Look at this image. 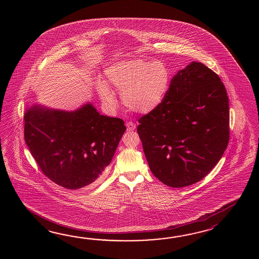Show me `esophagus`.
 <instances>
[{
  "label": "esophagus",
  "mask_w": 259,
  "mask_h": 259,
  "mask_svg": "<svg viewBox=\"0 0 259 259\" xmlns=\"http://www.w3.org/2000/svg\"><path fill=\"white\" fill-rule=\"evenodd\" d=\"M126 126H127V131H128V132H133V131H135V128H136V125H135L134 123H132V122H127V123H126Z\"/></svg>",
  "instance_id": "34e87169"
}]
</instances>
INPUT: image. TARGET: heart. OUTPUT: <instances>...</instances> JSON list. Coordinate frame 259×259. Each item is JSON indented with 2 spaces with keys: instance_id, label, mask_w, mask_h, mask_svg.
<instances>
[{
  "instance_id": "b5f03b06",
  "label": "heart",
  "mask_w": 259,
  "mask_h": 259,
  "mask_svg": "<svg viewBox=\"0 0 259 259\" xmlns=\"http://www.w3.org/2000/svg\"><path fill=\"white\" fill-rule=\"evenodd\" d=\"M105 78L111 88L121 93L122 102L128 110L147 115L165 101L170 87L171 75L168 67L161 61L126 58L106 67ZM106 83L97 79L96 91L102 102L114 108L116 97Z\"/></svg>"
}]
</instances>
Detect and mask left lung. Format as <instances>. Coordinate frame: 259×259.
Here are the masks:
<instances>
[{"instance_id":"1","label":"left lung","mask_w":259,"mask_h":259,"mask_svg":"<svg viewBox=\"0 0 259 259\" xmlns=\"http://www.w3.org/2000/svg\"><path fill=\"white\" fill-rule=\"evenodd\" d=\"M229 98L220 77L193 61L171 79L163 104L139 119L152 173L173 188L194 184L214 168L230 138Z\"/></svg>"}]
</instances>
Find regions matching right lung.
<instances>
[{
    "label": "right lung",
    "instance_id": "obj_1",
    "mask_svg": "<svg viewBox=\"0 0 259 259\" xmlns=\"http://www.w3.org/2000/svg\"><path fill=\"white\" fill-rule=\"evenodd\" d=\"M25 142L41 171L69 190L94 185L109 165L126 126L91 102L72 111L33 104L25 116Z\"/></svg>",
    "mask_w": 259,
    "mask_h": 259
}]
</instances>
